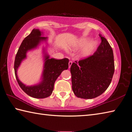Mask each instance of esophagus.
<instances>
[{"label": "esophagus", "mask_w": 132, "mask_h": 132, "mask_svg": "<svg viewBox=\"0 0 132 132\" xmlns=\"http://www.w3.org/2000/svg\"><path fill=\"white\" fill-rule=\"evenodd\" d=\"M72 63H73V62L71 61H69V68H70L71 64H72Z\"/></svg>", "instance_id": "34e87169"}]
</instances>
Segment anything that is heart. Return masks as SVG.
<instances>
[{
  "mask_svg": "<svg viewBox=\"0 0 132 132\" xmlns=\"http://www.w3.org/2000/svg\"><path fill=\"white\" fill-rule=\"evenodd\" d=\"M89 41V38L82 37L73 45V48L75 50H77L84 47L81 52V56L87 58L93 53L97 45V42Z\"/></svg>",
  "mask_w": 132,
  "mask_h": 132,
  "instance_id": "1",
  "label": "heart"
}]
</instances>
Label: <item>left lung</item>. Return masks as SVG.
<instances>
[{"label":"left lung","instance_id":"1","mask_svg":"<svg viewBox=\"0 0 132 132\" xmlns=\"http://www.w3.org/2000/svg\"><path fill=\"white\" fill-rule=\"evenodd\" d=\"M102 42L94 54L75 61L70 68L72 89L77 97L93 99L105 92L114 73V54L106 38L99 34Z\"/></svg>","mask_w":132,"mask_h":132}]
</instances>
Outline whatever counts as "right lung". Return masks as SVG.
I'll return each mask as SVG.
<instances>
[{"mask_svg":"<svg viewBox=\"0 0 132 132\" xmlns=\"http://www.w3.org/2000/svg\"><path fill=\"white\" fill-rule=\"evenodd\" d=\"M43 33L37 29H33L32 32L23 40L18 50L14 61V71L19 85L30 96L43 99L50 96L54 90V83L61 73L69 68V59L60 60L50 58L45 48L43 47L44 66L41 77V81L33 85L28 86L19 80L17 70L23 60L26 58V54L31 50L37 48L43 42L47 43L48 37H43Z\"/></svg>","mask_w":132,"mask_h":132,"instance_id":"obj_1","label":"right lung"}]
</instances>
